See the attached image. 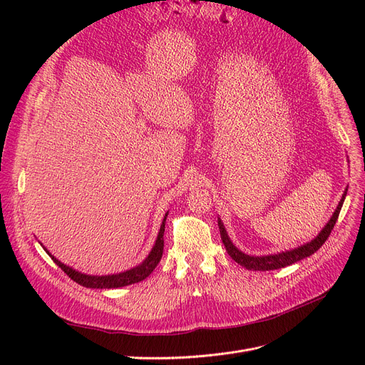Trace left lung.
Masks as SVG:
<instances>
[{
  "label": "left lung",
  "mask_w": 365,
  "mask_h": 365,
  "mask_svg": "<svg viewBox=\"0 0 365 365\" xmlns=\"http://www.w3.org/2000/svg\"><path fill=\"white\" fill-rule=\"evenodd\" d=\"M346 194H348V187L344 189V192L341 195V200L339 201L337 204V208L334 210L333 216L330 217V220L327 222V225H325L322 227V231L311 241H308L303 245H299L296 248H292V250H287V252H281V253H277V255H267V256H250V255H245L242 253L240 248L231 241V238H229L226 229H225V225L223 222L220 220V217H217V225H219V231H220V237H222V241L225 244V248L227 255L231 256L238 264L244 266L245 269L248 271H274V269H281V267H285V266H290L302 259H306L312 256L315 252L319 250V247L327 241L329 235L331 234L333 227L337 222V217H339V213L341 210V205H343V201L344 198H346Z\"/></svg>",
  "instance_id": "1"
}]
</instances>
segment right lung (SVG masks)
<instances>
[{"instance_id": "add662e5", "label": "right lung", "mask_w": 365, "mask_h": 365, "mask_svg": "<svg viewBox=\"0 0 365 365\" xmlns=\"http://www.w3.org/2000/svg\"><path fill=\"white\" fill-rule=\"evenodd\" d=\"M168 212L165 213L161 227H160V232L158 237L155 240V244H153L152 250L149 252V255L146 256V259L138 264L131 267L128 271L120 272V274H112V275H87L83 272H78L72 269L71 266L62 263L61 260H57L53 255H50V252L47 248L43 245V248L46 250V253L53 259V262L61 267V269L75 282H78L83 287H87V289H120V287H125L130 284H136L143 281L145 278H148L152 271L155 269L157 264L160 263L161 257H163V250H164V231H165V220H167Z\"/></svg>"}]
</instances>
